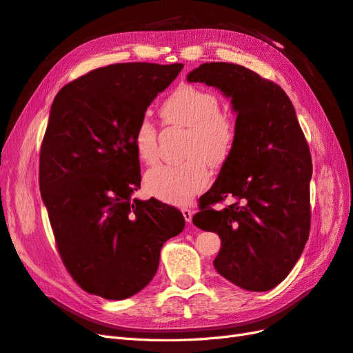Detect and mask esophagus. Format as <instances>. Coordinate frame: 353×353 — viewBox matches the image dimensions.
Here are the masks:
<instances>
[{
    "mask_svg": "<svg viewBox=\"0 0 353 353\" xmlns=\"http://www.w3.org/2000/svg\"><path fill=\"white\" fill-rule=\"evenodd\" d=\"M183 215H184V219L187 221V223H190L191 218H193V210L188 209V208H184L183 209Z\"/></svg>",
    "mask_w": 353,
    "mask_h": 353,
    "instance_id": "obj_1",
    "label": "esophagus"
}]
</instances>
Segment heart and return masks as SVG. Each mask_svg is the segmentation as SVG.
<instances>
[{
    "mask_svg": "<svg viewBox=\"0 0 353 353\" xmlns=\"http://www.w3.org/2000/svg\"><path fill=\"white\" fill-rule=\"evenodd\" d=\"M215 94L196 85H181L170 92L159 109L166 125L187 128V160L181 165H157L144 175L145 190L152 196L185 205L205 190L210 181V169L227 162L236 144L237 128L232 117L219 110ZM132 147L140 162L152 165L157 153L156 126L147 117L137 123Z\"/></svg>",
    "mask_w": 353,
    "mask_h": 353,
    "instance_id": "obj_1",
    "label": "heart"
}]
</instances>
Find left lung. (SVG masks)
Wrapping results in <instances>:
<instances>
[{
	"label": "left lung",
	"instance_id": "1",
	"mask_svg": "<svg viewBox=\"0 0 353 353\" xmlns=\"http://www.w3.org/2000/svg\"><path fill=\"white\" fill-rule=\"evenodd\" d=\"M231 99L237 138L193 223L218 232L215 270L244 290L268 292L293 270L311 230L312 159L284 90L232 63H203L187 74ZM234 196L221 211L215 202Z\"/></svg>",
	"mask_w": 353,
	"mask_h": 353
}]
</instances>
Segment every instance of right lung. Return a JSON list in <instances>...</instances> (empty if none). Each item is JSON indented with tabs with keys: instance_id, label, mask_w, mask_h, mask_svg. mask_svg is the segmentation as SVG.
I'll use <instances>...</instances> for the list:
<instances>
[{
	"instance_id": "add662e5",
	"label": "right lung",
	"mask_w": 353,
	"mask_h": 353,
	"mask_svg": "<svg viewBox=\"0 0 353 353\" xmlns=\"http://www.w3.org/2000/svg\"><path fill=\"white\" fill-rule=\"evenodd\" d=\"M184 65L117 63L63 87L39 154V190L59 253L87 293L131 297L153 280L160 249L184 230L183 213L132 199L140 160L132 132Z\"/></svg>"
}]
</instances>
